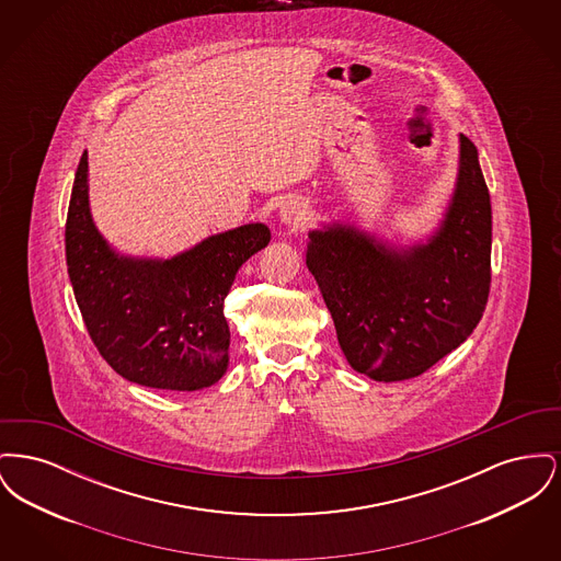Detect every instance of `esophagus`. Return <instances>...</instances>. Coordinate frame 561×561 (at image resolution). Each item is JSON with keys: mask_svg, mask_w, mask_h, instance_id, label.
Instances as JSON below:
<instances>
[{"mask_svg": "<svg viewBox=\"0 0 561 561\" xmlns=\"http://www.w3.org/2000/svg\"><path fill=\"white\" fill-rule=\"evenodd\" d=\"M279 220L288 227H302L309 220V208L300 199H288L279 208Z\"/></svg>", "mask_w": 561, "mask_h": 561, "instance_id": "34e87169", "label": "esophagus"}]
</instances>
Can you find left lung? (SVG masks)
Here are the masks:
<instances>
[{
  "label": "left lung",
  "mask_w": 561,
  "mask_h": 561,
  "mask_svg": "<svg viewBox=\"0 0 561 561\" xmlns=\"http://www.w3.org/2000/svg\"><path fill=\"white\" fill-rule=\"evenodd\" d=\"M307 267L351 368L396 382L469 339L490 294L492 208L476 145L460 134L453 202L427 243L396 250L355 227L311 231Z\"/></svg>",
  "instance_id": "left-lung-1"
}]
</instances>
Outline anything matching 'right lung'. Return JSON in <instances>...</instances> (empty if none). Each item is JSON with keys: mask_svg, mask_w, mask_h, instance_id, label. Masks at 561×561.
<instances>
[{"mask_svg": "<svg viewBox=\"0 0 561 561\" xmlns=\"http://www.w3.org/2000/svg\"><path fill=\"white\" fill-rule=\"evenodd\" d=\"M268 240V227L252 222L168 261L119 256L92 222L88 153L81 156L65 227L69 279L94 347L130 382L197 391L227 373L225 298Z\"/></svg>", "mask_w": 561, "mask_h": 561, "instance_id": "obj_1", "label": "right lung"}]
</instances>
